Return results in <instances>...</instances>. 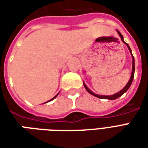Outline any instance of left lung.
Here are the masks:
<instances>
[{
    "label": "left lung",
    "mask_w": 148,
    "mask_h": 148,
    "mask_svg": "<svg viewBox=\"0 0 148 148\" xmlns=\"http://www.w3.org/2000/svg\"><path fill=\"white\" fill-rule=\"evenodd\" d=\"M116 32H117V33L119 34V36H120V37L121 38V40L123 41V42H124L125 45H127V48H128V50H129V51H130L131 53V55H132V70L131 77H130V79H129V81H128V82L126 84V86H124V88L121 90V91H119L118 93H115V94H113V95H109V96H106V95H99V94H96V93H94L93 91H91V90H90V89L86 86V85L83 82L84 87L86 88V90H87V92H88V93H90V94H92L93 96L96 97H98V98H101V99L115 100V99H116V98H118V97H120L121 96H122V95H123V94H124V93H125L128 89H129V87L131 86V85H132V81H133V78H134V74H135V59H134L133 55H132V50H131L129 45L124 41V37H123V36L121 35V32H120L118 30H116Z\"/></svg>",
    "instance_id": "8db88e82"
}]
</instances>
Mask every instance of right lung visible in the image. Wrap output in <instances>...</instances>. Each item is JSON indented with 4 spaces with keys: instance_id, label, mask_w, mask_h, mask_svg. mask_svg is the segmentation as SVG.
Returning a JSON list of instances; mask_svg holds the SVG:
<instances>
[{
    "instance_id": "right-lung-1",
    "label": "right lung",
    "mask_w": 148,
    "mask_h": 148,
    "mask_svg": "<svg viewBox=\"0 0 148 148\" xmlns=\"http://www.w3.org/2000/svg\"><path fill=\"white\" fill-rule=\"evenodd\" d=\"M58 94H57V95H55V96L54 97H53L52 99H51V100H50V101H47V102H49V101H52V100H54V99H55V97H56L58 96ZM47 102H45V103H47Z\"/></svg>"
}]
</instances>
